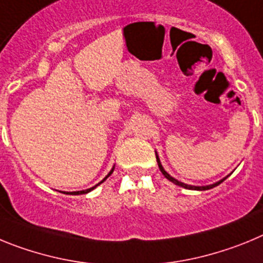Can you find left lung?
<instances>
[{
	"label": "left lung",
	"mask_w": 263,
	"mask_h": 263,
	"mask_svg": "<svg viewBox=\"0 0 263 263\" xmlns=\"http://www.w3.org/2000/svg\"><path fill=\"white\" fill-rule=\"evenodd\" d=\"M155 157H157V162H158V166H159L160 173L163 174V175H164V178H167V179H168L170 182H173L174 184H176V185H180V187H183V188H187V190H196V191H205V190H211V188L216 187V185H218V184H220V183H222V182H224L225 179H227L228 176H229V175H228V176H225L224 179H221V180H218V182L213 183V184H210V185H190V184H184V183L179 182V180H176L175 178H173V176L170 175V174L167 173V171H164L163 166H162V163H160L159 158H158V154H155Z\"/></svg>",
	"instance_id": "obj_1"
}]
</instances>
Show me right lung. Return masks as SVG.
Masks as SVG:
<instances>
[{
    "label": "right lung",
    "instance_id": "1",
    "mask_svg": "<svg viewBox=\"0 0 263 263\" xmlns=\"http://www.w3.org/2000/svg\"><path fill=\"white\" fill-rule=\"evenodd\" d=\"M113 170H115V167H113V168H111L110 171H109V174H108V175H106L105 178H104L103 180H101V182L99 183V184H96V185H95V187H92V188H88V190H84V191H76V192H72V195H81V194H88V192H90V191H92V190H95V188H96L97 185H100V184H101V183H104V182H105L106 179H108V176H110V175H111V173H113Z\"/></svg>",
    "mask_w": 263,
    "mask_h": 263
}]
</instances>
